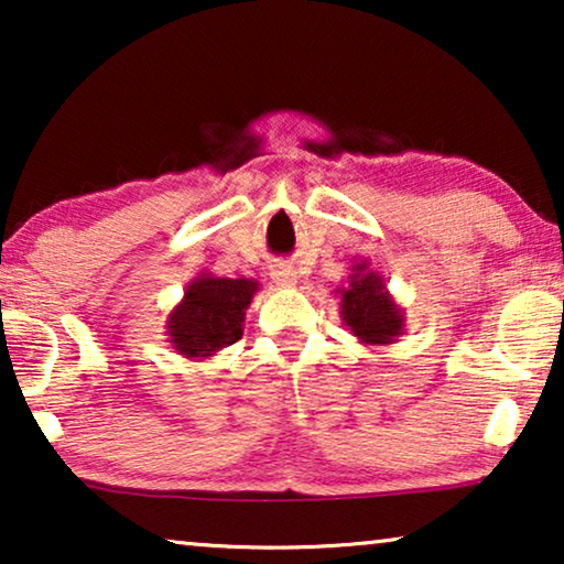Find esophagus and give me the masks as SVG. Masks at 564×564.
<instances>
[{
  "mask_svg": "<svg viewBox=\"0 0 564 564\" xmlns=\"http://www.w3.org/2000/svg\"><path fill=\"white\" fill-rule=\"evenodd\" d=\"M272 280L280 284V288H292L297 282V272L295 267L290 264H274L272 267Z\"/></svg>",
  "mask_w": 564,
  "mask_h": 564,
  "instance_id": "obj_1",
  "label": "esophagus"
}]
</instances>
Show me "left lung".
I'll use <instances>...</instances> for the list:
<instances>
[{
    "instance_id": "8db88e82",
    "label": "left lung",
    "mask_w": 564,
    "mask_h": 564,
    "mask_svg": "<svg viewBox=\"0 0 564 564\" xmlns=\"http://www.w3.org/2000/svg\"><path fill=\"white\" fill-rule=\"evenodd\" d=\"M351 272L354 274H349V284L338 290L344 323L361 344H392L403 334V311L390 297L382 276L372 272L367 261L354 264Z\"/></svg>"
}]
</instances>
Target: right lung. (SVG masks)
Instances as JSON below:
<instances>
[{"mask_svg": "<svg viewBox=\"0 0 564 564\" xmlns=\"http://www.w3.org/2000/svg\"><path fill=\"white\" fill-rule=\"evenodd\" d=\"M259 284L253 280L199 274L184 300L169 313V344L187 359H207L243 336L246 307Z\"/></svg>", "mask_w": 564, "mask_h": 564, "instance_id": "1", "label": "right lung"}]
</instances>
